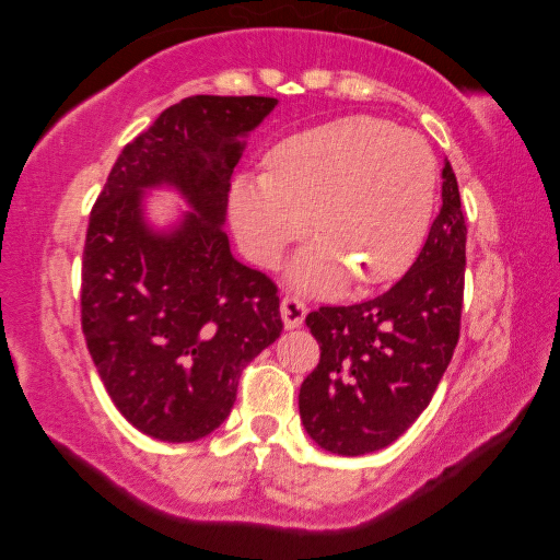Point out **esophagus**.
<instances>
[{"label": "esophagus", "mask_w": 560, "mask_h": 560, "mask_svg": "<svg viewBox=\"0 0 560 560\" xmlns=\"http://www.w3.org/2000/svg\"><path fill=\"white\" fill-rule=\"evenodd\" d=\"M305 315H307V307L299 299H293V295H287V299L281 301V319L287 329H299L303 325Z\"/></svg>", "instance_id": "esophagus-1"}]
</instances>
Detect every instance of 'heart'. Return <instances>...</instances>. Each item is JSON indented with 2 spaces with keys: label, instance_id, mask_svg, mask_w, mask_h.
I'll use <instances>...</instances> for the list:
<instances>
[{
  "label": "heart",
  "instance_id": "b5f03b06",
  "mask_svg": "<svg viewBox=\"0 0 560 560\" xmlns=\"http://www.w3.org/2000/svg\"><path fill=\"white\" fill-rule=\"evenodd\" d=\"M438 165L425 141L380 117L349 115L283 139L265 177L237 175L229 211L243 253L269 267L307 231L293 287L331 293L397 279L419 253L435 205Z\"/></svg>",
  "mask_w": 560,
  "mask_h": 560
}]
</instances>
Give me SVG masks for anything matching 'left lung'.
<instances>
[{"mask_svg":"<svg viewBox=\"0 0 560 560\" xmlns=\"http://www.w3.org/2000/svg\"><path fill=\"white\" fill-rule=\"evenodd\" d=\"M464 247L467 223L445 159L443 207L411 269L373 301L305 317L323 353L299 407L319 447L347 457L383 450L428 407L459 339Z\"/></svg>","mask_w":560,"mask_h":560,"instance_id":"1","label":"left lung"}]
</instances>
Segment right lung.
<instances>
[{"mask_svg":"<svg viewBox=\"0 0 560 560\" xmlns=\"http://www.w3.org/2000/svg\"><path fill=\"white\" fill-rule=\"evenodd\" d=\"M265 96H192L163 110L115 161L91 211L81 327L125 419L165 443H192L229 419L243 368L279 339L277 287L231 255L223 233L247 135L277 108ZM190 207L165 226L145 192Z\"/></svg>","mask_w":560,"mask_h":560,"instance_id":"obj_1","label":"right lung"}]
</instances>
